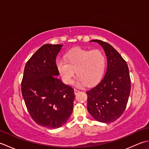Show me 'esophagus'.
I'll use <instances>...</instances> for the list:
<instances>
[{"label": "esophagus", "mask_w": 149, "mask_h": 149, "mask_svg": "<svg viewBox=\"0 0 149 149\" xmlns=\"http://www.w3.org/2000/svg\"><path fill=\"white\" fill-rule=\"evenodd\" d=\"M79 90H77V89H74V93H75V95H77L79 92Z\"/></svg>", "instance_id": "1"}]
</instances>
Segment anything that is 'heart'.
Returning <instances> with one entry per match:
<instances>
[{
  "label": "heart",
  "mask_w": 149,
  "mask_h": 149,
  "mask_svg": "<svg viewBox=\"0 0 149 149\" xmlns=\"http://www.w3.org/2000/svg\"><path fill=\"white\" fill-rule=\"evenodd\" d=\"M57 68L66 84L72 83L75 74L79 77L77 84L93 85L97 83L104 74L106 57L100 50L77 49L66 54V61L61 59L56 62Z\"/></svg>",
  "instance_id": "1"
}]
</instances>
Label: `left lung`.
I'll return each mask as SVG.
<instances>
[{"label":"left lung","instance_id":"left-lung-1","mask_svg":"<svg viewBox=\"0 0 149 149\" xmlns=\"http://www.w3.org/2000/svg\"><path fill=\"white\" fill-rule=\"evenodd\" d=\"M102 47L107 56L105 75L95 86L86 91L88 112L97 121H115L124 112L131 91V79L127 63L110 45L93 40Z\"/></svg>","mask_w":149,"mask_h":149}]
</instances>
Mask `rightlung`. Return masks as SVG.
<instances>
[{"label":"right lung","mask_w":149,"mask_h":149,"mask_svg":"<svg viewBox=\"0 0 149 149\" xmlns=\"http://www.w3.org/2000/svg\"><path fill=\"white\" fill-rule=\"evenodd\" d=\"M62 45L45 44L28 60L22 94L31 118L43 127H61L71 116L74 89L58 78L56 59Z\"/></svg>","instance_id":"add662e5"}]
</instances>
